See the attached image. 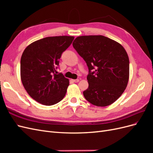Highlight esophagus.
Masks as SVG:
<instances>
[{
  "label": "esophagus",
  "instance_id": "34e87169",
  "mask_svg": "<svg viewBox=\"0 0 153 153\" xmlns=\"http://www.w3.org/2000/svg\"><path fill=\"white\" fill-rule=\"evenodd\" d=\"M73 82H75V83H77L79 82V79H75V80H73Z\"/></svg>",
  "mask_w": 153,
  "mask_h": 153
}]
</instances>
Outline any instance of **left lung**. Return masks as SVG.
Returning <instances> with one entry per match:
<instances>
[{"label":"left lung","mask_w":153,"mask_h":153,"mask_svg":"<svg viewBox=\"0 0 153 153\" xmlns=\"http://www.w3.org/2000/svg\"><path fill=\"white\" fill-rule=\"evenodd\" d=\"M73 47L89 69V87L83 92L86 100L98 106L115 102L129 79V58L123 46L103 36H83L74 40Z\"/></svg>","instance_id":"1"}]
</instances>
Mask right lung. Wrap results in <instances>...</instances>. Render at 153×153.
<instances>
[{"label":"right lung","instance_id":"1","mask_svg":"<svg viewBox=\"0 0 153 153\" xmlns=\"http://www.w3.org/2000/svg\"><path fill=\"white\" fill-rule=\"evenodd\" d=\"M73 36L47 37L31 43L22 53V84L32 99L53 105L65 96L69 80L56 69L62 53L72 43Z\"/></svg>","mask_w":153,"mask_h":153}]
</instances>
